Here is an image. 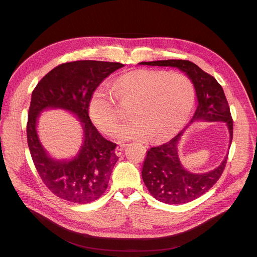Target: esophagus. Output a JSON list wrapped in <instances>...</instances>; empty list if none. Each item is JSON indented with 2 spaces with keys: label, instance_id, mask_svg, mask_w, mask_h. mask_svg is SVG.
I'll list each match as a JSON object with an SVG mask.
<instances>
[{
  "label": "esophagus",
  "instance_id": "34e87169",
  "mask_svg": "<svg viewBox=\"0 0 257 257\" xmlns=\"http://www.w3.org/2000/svg\"><path fill=\"white\" fill-rule=\"evenodd\" d=\"M124 147H125V145H120V146L116 147V149H115V151H114V153H115L116 156H120L121 152H123V150H124Z\"/></svg>",
  "mask_w": 257,
  "mask_h": 257
}]
</instances>
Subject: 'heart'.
<instances>
[{
  "label": "heart",
  "mask_w": 257,
  "mask_h": 257,
  "mask_svg": "<svg viewBox=\"0 0 257 257\" xmlns=\"http://www.w3.org/2000/svg\"><path fill=\"white\" fill-rule=\"evenodd\" d=\"M116 99L132 104L133 118L117 131L120 141L155 142L173 138L184 126L195 101L191 79L181 73L137 70L120 76L115 91L101 85L93 92L88 112L93 124L107 134H113L120 121Z\"/></svg>",
  "instance_id": "b5f03b06"
}]
</instances>
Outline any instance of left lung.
Wrapping results in <instances>:
<instances>
[{
  "mask_svg": "<svg viewBox=\"0 0 257 257\" xmlns=\"http://www.w3.org/2000/svg\"><path fill=\"white\" fill-rule=\"evenodd\" d=\"M139 64L171 66L183 72L191 79L197 97V109L188 126L199 120L224 121L229 131L230 147L233 121L224 90L217 80L188 60H156ZM185 130L180 131L170 142L148 150L144 161V183L156 200L167 204H184L204 195L219 180L227 163L228 154L219 167L209 172L193 173L184 169L179 159L178 146Z\"/></svg>",
  "mask_w": 257,
  "mask_h": 257,
  "instance_id": "8db88e82",
  "label": "left lung"
}]
</instances>
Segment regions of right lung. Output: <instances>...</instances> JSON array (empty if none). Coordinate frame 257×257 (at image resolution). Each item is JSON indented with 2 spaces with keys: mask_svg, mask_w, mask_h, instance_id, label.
Wrapping results in <instances>:
<instances>
[{
  "mask_svg": "<svg viewBox=\"0 0 257 257\" xmlns=\"http://www.w3.org/2000/svg\"><path fill=\"white\" fill-rule=\"evenodd\" d=\"M118 62L79 60L62 63L49 72L32 92L27 139L40 178L57 197L86 204L106 191L118 157L116 145L104 139L91 123L88 106L93 91L111 73L123 67ZM70 112L80 121L83 144L69 160L51 157L37 132L39 115L46 110Z\"/></svg>",
  "mask_w": 257,
  "mask_h": 257,
  "instance_id": "1",
  "label": "right lung"
}]
</instances>
